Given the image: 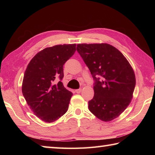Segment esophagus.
<instances>
[{
  "label": "esophagus",
  "mask_w": 155,
  "mask_h": 155,
  "mask_svg": "<svg viewBox=\"0 0 155 155\" xmlns=\"http://www.w3.org/2000/svg\"><path fill=\"white\" fill-rule=\"evenodd\" d=\"M81 91H82L81 88H78V89H76V90H75V92H76V93H77L78 94V93H81Z\"/></svg>",
  "instance_id": "1"
}]
</instances>
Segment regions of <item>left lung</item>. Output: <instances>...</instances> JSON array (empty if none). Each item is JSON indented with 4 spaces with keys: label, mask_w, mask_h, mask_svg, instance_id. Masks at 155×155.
Instances as JSON below:
<instances>
[{
    "label": "left lung",
    "mask_w": 155,
    "mask_h": 155,
    "mask_svg": "<svg viewBox=\"0 0 155 155\" xmlns=\"http://www.w3.org/2000/svg\"><path fill=\"white\" fill-rule=\"evenodd\" d=\"M77 51L94 81L88 109L103 121L114 119L132 100L136 84L132 67L117 48L107 43L78 44Z\"/></svg>",
    "instance_id": "obj_1"
}]
</instances>
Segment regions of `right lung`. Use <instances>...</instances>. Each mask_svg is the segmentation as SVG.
<instances>
[{"label": "right lung", "instance_id": "right-lung-1", "mask_svg": "<svg viewBox=\"0 0 155 155\" xmlns=\"http://www.w3.org/2000/svg\"><path fill=\"white\" fill-rule=\"evenodd\" d=\"M76 51V44L46 48L29 62L23 78L22 92L34 114L46 123L58 120L68 110L72 93L61 82L63 65ZM56 80H59L57 84Z\"/></svg>", "mask_w": 155, "mask_h": 155}]
</instances>
